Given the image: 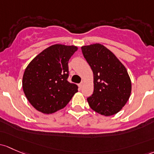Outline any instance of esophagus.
Returning <instances> with one entry per match:
<instances>
[{
	"label": "esophagus",
	"instance_id": "34e87169",
	"mask_svg": "<svg viewBox=\"0 0 154 154\" xmlns=\"http://www.w3.org/2000/svg\"><path fill=\"white\" fill-rule=\"evenodd\" d=\"M82 86H83V82H80V83L79 84V87H80V88H82Z\"/></svg>",
	"mask_w": 154,
	"mask_h": 154
}]
</instances>
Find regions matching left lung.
Instances as JSON below:
<instances>
[{
	"mask_svg": "<svg viewBox=\"0 0 154 154\" xmlns=\"http://www.w3.org/2000/svg\"><path fill=\"white\" fill-rule=\"evenodd\" d=\"M94 74V92L87 98L91 109L104 116L119 112L130 97L131 82L125 67L99 43L81 47Z\"/></svg>",
	"mask_w": 154,
	"mask_h": 154,
	"instance_id": "1",
	"label": "left lung"
}]
</instances>
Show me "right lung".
Masks as SVG:
<instances>
[{"label":"right lung","mask_w":154,"mask_h":154,"mask_svg":"<svg viewBox=\"0 0 154 154\" xmlns=\"http://www.w3.org/2000/svg\"><path fill=\"white\" fill-rule=\"evenodd\" d=\"M77 46L55 44L35 57L24 72L23 89L32 106L43 114L63 108L78 86L68 81L69 60Z\"/></svg>","instance_id":"add662e5"}]
</instances>
